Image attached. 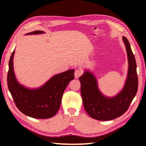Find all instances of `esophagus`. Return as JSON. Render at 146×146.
Here are the masks:
<instances>
[{"label": "esophagus", "instance_id": "34e87169", "mask_svg": "<svg viewBox=\"0 0 146 146\" xmlns=\"http://www.w3.org/2000/svg\"><path fill=\"white\" fill-rule=\"evenodd\" d=\"M82 71L80 70H76L75 72V77L76 78H77L79 77V76L82 75Z\"/></svg>", "mask_w": 146, "mask_h": 146}]
</instances>
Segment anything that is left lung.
<instances>
[{"mask_svg":"<svg viewBox=\"0 0 146 146\" xmlns=\"http://www.w3.org/2000/svg\"><path fill=\"white\" fill-rule=\"evenodd\" d=\"M127 54L129 69L123 90L113 97H106L98 88L97 80L92 73L86 71L79 78L84 107L94 119L102 121L113 120L127 111L138 90L137 63L127 39L123 36Z\"/></svg>","mask_w":146,"mask_h":146,"instance_id":"obj_1","label":"left lung"}]
</instances>
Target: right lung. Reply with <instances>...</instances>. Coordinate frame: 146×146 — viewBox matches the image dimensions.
I'll return each instance as SVG.
<instances>
[{"label": "right lung", "mask_w": 146, "mask_h": 146, "mask_svg": "<svg viewBox=\"0 0 146 146\" xmlns=\"http://www.w3.org/2000/svg\"><path fill=\"white\" fill-rule=\"evenodd\" d=\"M43 31H35L26 35L44 33ZM9 61L7 76L8 86L17 108L28 117L45 119L53 117L60 108L62 97L66 87L75 78V70H70L51 78L38 89H28L17 82L13 71V55Z\"/></svg>", "instance_id": "add662e5"}]
</instances>
